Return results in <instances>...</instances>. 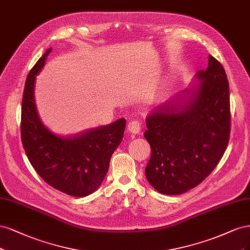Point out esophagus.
<instances>
[{
	"label": "esophagus",
	"mask_w": 250,
	"mask_h": 250,
	"mask_svg": "<svg viewBox=\"0 0 250 250\" xmlns=\"http://www.w3.org/2000/svg\"><path fill=\"white\" fill-rule=\"evenodd\" d=\"M127 130L130 131L134 135H138L141 133L142 130V125L139 120H132L127 124Z\"/></svg>",
	"instance_id": "esophagus-1"
}]
</instances>
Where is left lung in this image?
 <instances>
[{
    "label": "left lung",
    "instance_id": "obj_1",
    "mask_svg": "<svg viewBox=\"0 0 250 250\" xmlns=\"http://www.w3.org/2000/svg\"><path fill=\"white\" fill-rule=\"evenodd\" d=\"M196 78L201 82L197 88L174 96L146 118L144 137L151 156L146 175L163 194H182L196 187L214 170L229 144L230 104L225 70L210 55L208 66ZM189 92L191 98L183 102Z\"/></svg>",
    "mask_w": 250,
    "mask_h": 250
}]
</instances>
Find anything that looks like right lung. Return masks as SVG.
<instances>
[{"instance_id": "1", "label": "right lung", "mask_w": 250, "mask_h": 250, "mask_svg": "<svg viewBox=\"0 0 250 250\" xmlns=\"http://www.w3.org/2000/svg\"><path fill=\"white\" fill-rule=\"evenodd\" d=\"M47 50L32 67L21 102V135L23 149L46 184L65 194L82 197L100 187L110 159L123 140L125 119L86 131L71 138L53 134L39 119L34 102L35 77L44 65Z\"/></svg>"}]
</instances>
